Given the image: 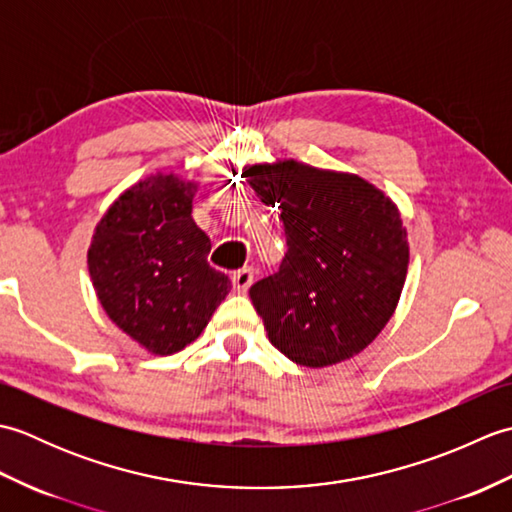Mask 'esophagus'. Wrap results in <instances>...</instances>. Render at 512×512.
Returning <instances> with one entry per match:
<instances>
[{
	"instance_id": "esophagus-1",
	"label": "esophagus",
	"mask_w": 512,
	"mask_h": 512,
	"mask_svg": "<svg viewBox=\"0 0 512 512\" xmlns=\"http://www.w3.org/2000/svg\"><path fill=\"white\" fill-rule=\"evenodd\" d=\"M253 277H255V273H253V268H242V270H237V273H233V288L237 290V292H246L248 288H250V284H253Z\"/></svg>"
}]
</instances>
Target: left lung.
<instances>
[{"instance_id": "obj_1", "label": "left lung", "mask_w": 512, "mask_h": 512, "mask_svg": "<svg viewBox=\"0 0 512 512\" xmlns=\"http://www.w3.org/2000/svg\"><path fill=\"white\" fill-rule=\"evenodd\" d=\"M264 204L279 206L286 257L250 286L268 339L292 363L328 367L363 352L394 314L409 266L396 204L374 184L284 160L246 167Z\"/></svg>"}]
</instances>
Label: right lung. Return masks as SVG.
Returning <instances> with one entry per match:
<instances>
[{"instance_id": "add662e5", "label": "right lung", "mask_w": 512, "mask_h": 512, "mask_svg": "<svg viewBox=\"0 0 512 512\" xmlns=\"http://www.w3.org/2000/svg\"><path fill=\"white\" fill-rule=\"evenodd\" d=\"M193 182L151 176L118 198L96 226L90 277L103 310L149 352H180L231 290L206 262L211 239L191 217Z\"/></svg>"}]
</instances>
